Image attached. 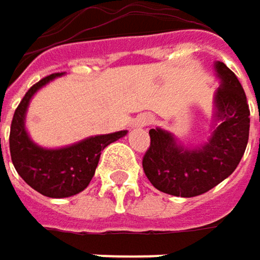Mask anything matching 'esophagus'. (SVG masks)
Segmentation results:
<instances>
[{
    "mask_svg": "<svg viewBox=\"0 0 260 260\" xmlns=\"http://www.w3.org/2000/svg\"><path fill=\"white\" fill-rule=\"evenodd\" d=\"M153 122V116L148 115V113H144V115H140L137 119H135V125L143 128V126H147Z\"/></svg>",
    "mask_w": 260,
    "mask_h": 260,
    "instance_id": "1",
    "label": "esophagus"
}]
</instances>
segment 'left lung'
<instances>
[{
	"label": "left lung",
	"instance_id": "8db88e82",
	"mask_svg": "<svg viewBox=\"0 0 260 260\" xmlns=\"http://www.w3.org/2000/svg\"><path fill=\"white\" fill-rule=\"evenodd\" d=\"M221 86L216 91L219 126L199 150H184L169 132L150 129V147L143 169L157 190L171 196L194 197L212 190L231 175L241 160L250 128V110L236 73L216 63Z\"/></svg>",
	"mask_w": 260,
	"mask_h": 260
}]
</instances>
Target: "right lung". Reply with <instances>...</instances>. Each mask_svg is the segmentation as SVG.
Here are the masks:
<instances>
[{
    "mask_svg": "<svg viewBox=\"0 0 260 260\" xmlns=\"http://www.w3.org/2000/svg\"><path fill=\"white\" fill-rule=\"evenodd\" d=\"M63 73H53L32 85L17 106L10 128L11 161L24 182L42 196L61 199L84 191L99 165L101 150L126 135V131L97 135L66 148L44 150L35 145L24 131V113L30 97L42 85Z\"/></svg>",
    "mask_w": 260,
    "mask_h": 260,
    "instance_id": "add662e5",
    "label": "right lung"
}]
</instances>
